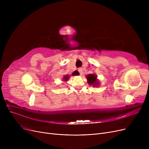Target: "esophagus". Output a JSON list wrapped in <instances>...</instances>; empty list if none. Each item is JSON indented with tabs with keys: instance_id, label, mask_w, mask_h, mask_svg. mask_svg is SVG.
<instances>
[{
	"instance_id": "1",
	"label": "esophagus",
	"mask_w": 149,
	"mask_h": 149,
	"mask_svg": "<svg viewBox=\"0 0 149 149\" xmlns=\"http://www.w3.org/2000/svg\"><path fill=\"white\" fill-rule=\"evenodd\" d=\"M78 70H79V72H80V75H81L82 72H83V69L81 68H79V69H78Z\"/></svg>"
}]
</instances>
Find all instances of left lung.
<instances>
[{
  "mask_svg": "<svg viewBox=\"0 0 149 149\" xmlns=\"http://www.w3.org/2000/svg\"><path fill=\"white\" fill-rule=\"evenodd\" d=\"M97 76L94 74H89L87 76V80L88 82L90 84L93 85V86H95L98 84V83L97 82Z\"/></svg>",
  "mask_w": 149,
  "mask_h": 149,
  "instance_id": "left-lung-1",
  "label": "left lung"
}]
</instances>
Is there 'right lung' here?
<instances>
[{"label": "right lung", "mask_w": 149, "mask_h": 149, "mask_svg": "<svg viewBox=\"0 0 149 149\" xmlns=\"http://www.w3.org/2000/svg\"><path fill=\"white\" fill-rule=\"evenodd\" d=\"M64 79H65V80L67 81V80H68V75H66V76H65V77H64Z\"/></svg>", "instance_id": "obj_1"}]
</instances>
